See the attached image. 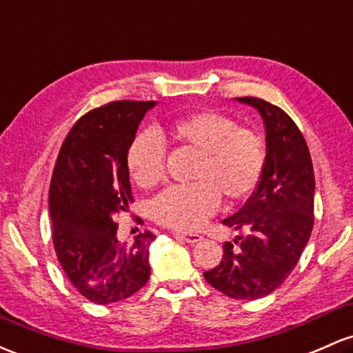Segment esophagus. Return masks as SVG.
<instances>
[{
    "label": "esophagus",
    "instance_id": "34e87169",
    "mask_svg": "<svg viewBox=\"0 0 353 353\" xmlns=\"http://www.w3.org/2000/svg\"><path fill=\"white\" fill-rule=\"evenodd\" d=\"M174 236L179 239H183V241L189 243V245H196V243L203 241V236L197 234V233H174Z\"/></svg>",
    "mask_w": 353,
    "mask_h": 353
}]
</instances>
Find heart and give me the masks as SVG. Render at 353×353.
<instances>
[{
  "label": "heart",
  "mask_w": 353,
  "mask_h": 353,
  "mask_svg": "<svg viewBox=\"0 0 353 353\" xmlns=\"http://www.w3.org/2000/svg\"><path fill=\"white\" fill-rule=\"evenodd\" d=\"M168 134L179 145L199 152L191 185L164 189L149 204V214L162 226L179 231L199 228L219 208L241 203L259 185L266 165V145L253 129L239 127L233 117L201 110L174 119ZM165 150L154 130H142L127 147L125 164L139 188L150 189L164 177Z\"/></svg>",
  "instance_id": "1"
}]
</instances>
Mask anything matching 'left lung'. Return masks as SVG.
Returning <instances> with one entry per match:
<instances>
[{
	"mask_svg": "<svg viewBox=\"0 0 353 353\" xmlns=\"http://www.w3.org/2000/svg\"><path fill=\"white\" fill-rule=\"evenodd\" d=\"M238 102L256 108L265 122L266 165L245 206L223 219L248 234L234 239L238 247L224 243L219 265L204 271V278L234 300H258L283 283L307 246L315 176L303 134L286 112L256 97H241Z\"/></svg>",
	"mask_w": 353,
	"mask_h": 353,
	"instance_id": "left-lung-1",
	"label": "left lung"
}]
</instances>
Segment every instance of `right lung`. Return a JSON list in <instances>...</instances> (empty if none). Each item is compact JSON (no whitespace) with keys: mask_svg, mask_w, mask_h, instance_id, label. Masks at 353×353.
Masks as SVG:
<instances>
[{"mask_svg":"<svg viewBox=\"0 0 353 353\" xmlns=\"http://www.w3.org/2000/svg\"><path fill=\"white\" fill-rule=\"evenodd\" d=\"M156 105L119 100L94 108L72 127L58 152L50 183L53 246L68 280L87 300H125L150 276V231L132 245L117 239L114 216L134 203L127 147L145 112Z\"/></svg>","mask_w":353,"mask_h":353,"instance_id":"right-lung-1","label":"right lung"}]
</instances>
